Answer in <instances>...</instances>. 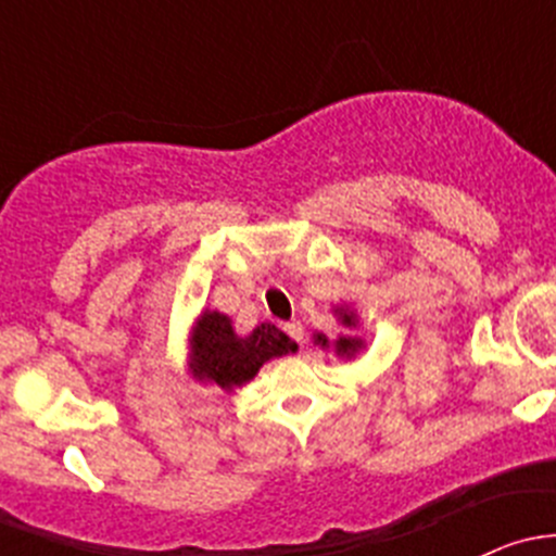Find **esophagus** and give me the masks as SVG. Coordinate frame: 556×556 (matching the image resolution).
<instances>
[{
	"instance_id": "34e87169",
	"label": "esophagus",
	"mask_w": 556,
	"mask_h": 556,
	"mask_svg": "<svg viewBox=\"0 0 556 556\" xmlns=\"http://www.w3.org/2000/svg\"><path fill=\"white\" fill-rule=\"evenodd\" d=\"M285 333L293 341H299V344H304V328H301V323H288L285 325Z\"/></svg>"
}]
</instances>
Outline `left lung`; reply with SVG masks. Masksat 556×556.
I'll list each match as a JSON object with an SVG mask.
<instances>
[{
  "label": "left lung",
  "mask_w": 556,
  "mask_h": 556,
  "mask_svg": "<svg viewBox=\"0 0 556 556\" xmlns=\"http://www.w3.org/2000/svg\"><path fill=\"white\" fill-rule=\"evenodd\" d=\"M333 314H336V319H339V325H344V328L352 330V328H357V325H361V317H357V312L350 309L346 304L333 306ZM312 339H314V344L319 346V350H333L339 357H355L357 352H363V346H366L363 336H350V333L336 336L333 341H330L325 333H314Z\"/></svg>",
  "instance_id": "left-lung-1"
}]
</instances>
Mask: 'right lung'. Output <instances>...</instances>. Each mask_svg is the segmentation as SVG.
Masks as SVG:
<instances>
[{"instance_id":"right-lung-1","label":"right lung","mask_w":556,"mask_h":556,"mask_svg":"<svg viewBox=\"0 0 556 556\" xmlns=\"http://www.w3.org/2000/svg\"><path fill=\"white\" fill-rule=\"evenodd\" d=\"M295 350L299 344L277 325L257 323L242 336L228 314L204 309L188 336V374L193 382L233 392L252 382L263 363Z\"/></svg>"}]
</instances>
